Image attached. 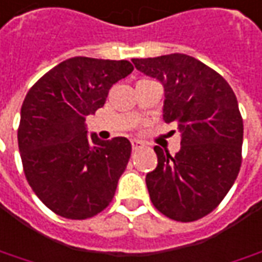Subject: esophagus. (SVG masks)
Returning <instances> with one entry per match:
<instances>
[{
    "mask_svg": "<svg viewBox=\"0 0 262 262\" xmlns=\"http://www.w3.org/2000/svg\"><path fill=\"white\" fill-rule=\"evenodd\" d=\"M132 147H133V150H138V149H140V147H143V143H142L140 140L133 139V140H132Z\"/></svg>",
    "mask_w": 262,
    "mask_h": 262,
    "instance_id": "esophagus-1",
    "label": "esophagus"
}]
</instances>
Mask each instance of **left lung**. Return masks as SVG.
Returning <instances> with one entry per match:
<instances>
[{
    "instance_id": "8db88e82",
    "label": "left lung",
    "mask_w": 262,
    "mask_h": 262,
    "mask_svg": "<svg viewBox=\"0 0 262 262\" xmlns=\"http://www.w3.org/2000/svg\"><path fill=\"white\" fill-rule=\"evenodd\" d=\"M132 61L163 84V120L182 133L175 156L155 146L158 166L146 175L150 201L170 220H201L225 198L241 168L244 124L235 93L220 73L186 54Z\"/></svg>"
}]
</instances>
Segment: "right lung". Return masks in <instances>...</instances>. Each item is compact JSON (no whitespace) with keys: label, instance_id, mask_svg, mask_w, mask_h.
Instances as JSON below:
<instances>
[{"label":"right lung","instance_id":"1","mask_svg":"<svg viewBox=\"0 0 262 262\" xmlns=\"http://www.w3.org/2000/svg\"><path fill=\"white\" fill-rule=\"evenodd\" d=\"M133 71L127 60L73 57L47 71L21 106L18 147L30 186L69 220L101 212L130 158L126 138L87 136L86 119L104 106L110 87Z\"/></svg>","mask_w":262,"mask_h":262}]
</instances>
